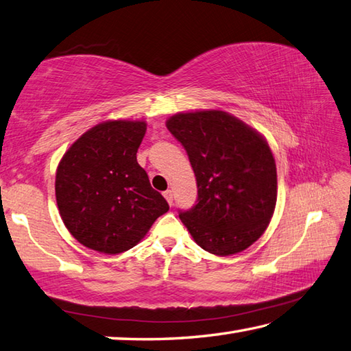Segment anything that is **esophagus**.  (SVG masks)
<instances>
[{
    "label": "esophagus",
    "instance_id": "obj_1",
    "mask_svg": "<svg viewBox=\"0 0 351 351\" xmlns=\"http://www.w3.org/2000/svg\"><path fill=\"white\" fill-rule=\"evenodd\" d=\"M164 197H166V201L171 205V204H173V191H171V190H166V191H164Z\"/></svg>",
    "mask_w": 351,
    "mask_h": 351
}]
</instances>
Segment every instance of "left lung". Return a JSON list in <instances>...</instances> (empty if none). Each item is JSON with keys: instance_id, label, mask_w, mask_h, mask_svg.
I'll return each instance as SVG.
<instances>
[{"instance_id": "1", "label": "left lung", "mask_w": 351, "mask_h": 351, "mask_svg": "<svg viewBox=\"0 0 351 351\" xmlns=\"http://www.w3.org/2000/svg\"><path fill=\"white\" fill-rule=\"evenodd\" d=\"M167 129L193 167L197 199L180 210L202 250L230 256L263 234L277 202V169L267 143L223 111L176 114Z\"/></svg>"}]
</instances>
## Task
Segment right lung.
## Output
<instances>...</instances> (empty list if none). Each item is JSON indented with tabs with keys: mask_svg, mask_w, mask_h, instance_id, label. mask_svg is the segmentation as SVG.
Masks as SVG:
<instances>
[{
	"mask_svg": "<svg viewBox=\"0 0 351 351\" xmlns=\"http://www.w3.org/2000/svg\"><path fill=\"white\" fill-rule=\"evenodd\" d=\"M144 134V121H105L82 135L59 162L60 217L88 248L105 254L128 251L169 210L136 162Z\"/></svg>",
	"mask_w": 351,
	"mask_h": 351,
	"instance_id": "obj_1",
	"label": "right lung"
}]
</instances>
